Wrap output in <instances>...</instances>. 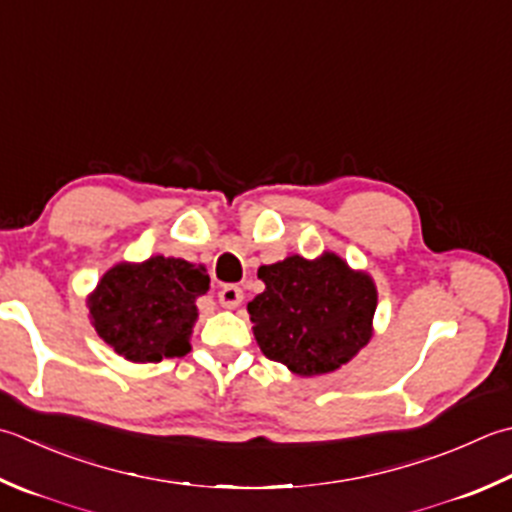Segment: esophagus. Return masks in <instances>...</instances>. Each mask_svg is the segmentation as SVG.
Instances as JSON below:
<instances>
[{
  "instance_id": "1",
  "label": "esophagus",
  "mask_w": 512,
  "mask_h": 512,
  "mask_svg": "<svg viewBox=\"0 0 512 512\" xmlns=\"http://www.w3.org/2000/svg\"><path fill=\"white\" fill-rule=\"evenodd\" d=\"M217 297H219V304H222L224 308H237L244 299V290L239 286H224L217 293Z\"/></svg>"
}]
</instances>
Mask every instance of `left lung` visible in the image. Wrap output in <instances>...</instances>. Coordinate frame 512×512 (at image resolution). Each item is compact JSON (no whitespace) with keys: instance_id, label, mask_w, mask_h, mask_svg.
I'll list each match as a JSON object with an SVG mask.
<instances>
[{"instance_id":"8db88e82","label":"left lung","mask_w":512,"mask_h":512,"mask_svg":"<svg viewBox=\"0 0 512 512\" xmlns=\"http://www.w3.org/2000/svg\"><path fill=\"white\" fill-rule=\"evenodd\" d=\"M257 277L266 290L248 302V313L268 359L313 377L333 373L368 344L377 290L344 259L326 253L308 262L293 255L262 266Z\"/></svg>"}]
</instances>
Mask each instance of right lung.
Returning a JSON list of instances; mask_svg holds the SVG:
<instances>
[{"instance_id": "right-lung-1", "label": "right lung", "mask_w": 512, "mask_h": 512, "mask_svg": "<svg viewBox=\"0 0 512 512\" xmlns=\"http://www.w3.org/2000/svg\"><path fill=\"white\" fill-rule=\"evenodd\" d=\"M210 288L202 266L175 257L110 268L88 299L93 326L108 346L130 362L184 357L197 319L195 299Z\"/></svg>"}]
</instances>
